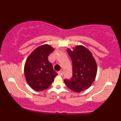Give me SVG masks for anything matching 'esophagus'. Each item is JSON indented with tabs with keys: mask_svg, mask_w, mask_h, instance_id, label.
<instances>
[{
	"mask_svg": "<svg viewBox=\"0 0 121 121\" xmlns=\"http://www.w3.org/2000/svg\"><path fill=\"white\" fill-rule=\"evenodd\" d=\"M58 74L60 75V76H62L63 75V72H62V70H60V71L58 72Z\"/></svg>",
	"mask_w": 121,
	"mask_h": 121,
	"instance_id": "esophagus-1",
	"label": "esophagus"
}]
</instances>
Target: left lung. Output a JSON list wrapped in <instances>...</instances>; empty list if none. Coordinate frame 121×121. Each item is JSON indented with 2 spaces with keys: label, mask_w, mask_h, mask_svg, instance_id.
Instances as JSON below:
<instances>
[{
  "label": "left lung",
  "mask_w": 121,
  "mask_h": 121,
  "mask_svg": "<svg viewBox=\"0 0 121 121\" xmlns=\"http://www.w3.org/2000/svg\"><path fill=\"white\" fill-rule=\"evenodd\" d=\"M72 61L73 76L64 80L72 91L80 93L89 87L96 77L97 66L91 51L83 45H77L73 50L67 49Z\"/></svg>",
  "instance_id": "left-lung-1"
}]
</instances>
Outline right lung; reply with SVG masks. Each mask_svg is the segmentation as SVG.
<instances>
[{
	"instance_id": "right-lung-1",
	"label": "right lung",
	"mask_w": 121,
	"mask_h": 121,
	"mask_svg": "<svg viewBox=\"0 0 121 121\" xmlns=\"http://www.w3.org/2000/svg\"><path fill=\"white\" fill-rule=\"evenodd\" d=\"M54 50L51 45L44 44L36 48L26 60L24 76L28 84L35 91L47 89L57 75L48 59Z\"/></svg>"
}]
</instances>
